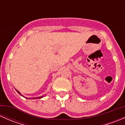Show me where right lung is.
Here are the masks:
<instances>
[{
	"instance_id": "obj_1",
	"label": "right lung",
	"mask_w": 125,
	"mask_h": 125,
	"mask_svg": "<svg viewBox=\"0 0 125 125\" xmlns=\"http://www.w3.org/2000/svg\"><path fill=\"white\" fill-rule=\"evenodd\" d=\"M16 91H17V93H19V94H21V93H20V92L19 91H17V89H16ZM40 98H42V97H38V99H40Z\"/></svg>"
}]
</instances>
